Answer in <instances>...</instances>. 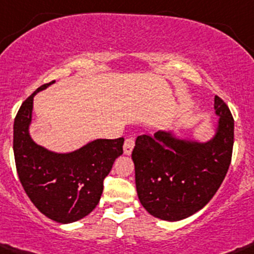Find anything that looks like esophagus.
Returning <instances> with one entry per match:
<instances>
[{
	"label": "esophagus",
	"mask_w": 254,
	"mask_h": 254,
	"mask_svg": "<svg viewBox=\"0 0 254 254\" xmlns=\"http://www.w3.org/2000/svg\"><path fill=\"white\" fill-rule=\"evenodd\" d=\"M133 148H134V139H133V138H127V139L125 140L124 144V153L126 154V155H130Z\"/></svg>",
	"instance_id": "34e87169"
}]
</instances>
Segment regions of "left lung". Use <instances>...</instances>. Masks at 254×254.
I'll return each instance as SVG.
<instances>
[{"label": "left lung", "instance_id": "1", "mask_svg": "<svg viewBox=\"0 0 254 254\" xmlns=\"http://www.w3.org/2000/svg\"><path fill=\"white\" fill-rule=\"evenodd\" d=\"M214 110L219 119L205 142L174 130L137 137L132 151L135 188L150 215L184 220L204 208L223 184L231 163L234 119L219 96Z\"/></svg>", "mask_w": 254, "mask_h": 254}]
</instances>
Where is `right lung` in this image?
I'll list each match as a JSON object with an SVG mask.
<instances>
[{"label": "right lung", "instance_id": "add662e5", "mask_svg": "<svg viewBox=\"0 0 254 254\" xmlns=\"http://www.w3.org/2000/svg\"><path fill=\"white\" fill-rule=\"evenodd\" d=\"M54 83L39 87L20 106L13 126V151L18 177L33 204L51 220L69 224L98 205L104 179L124 153L125 139L90 140L67 153L34 142L29 130L34 96Z\"/></svg>", "mask_w": 254, "mask_h": 254}]
</instances>
